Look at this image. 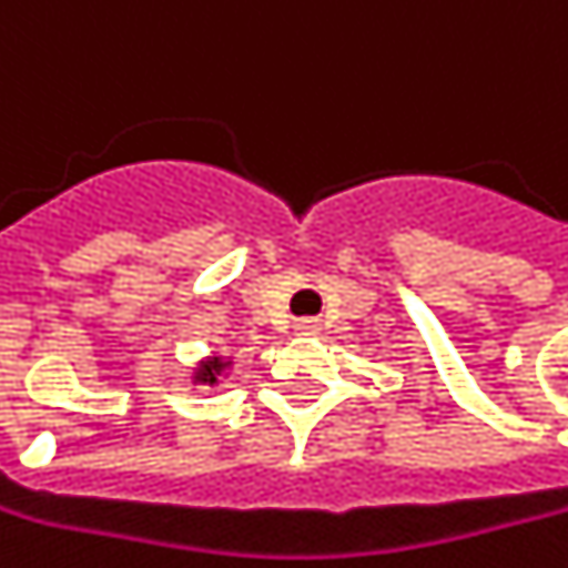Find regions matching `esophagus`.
Returning <instances> with one entry per match:
<instances>
[{"label": "esophagus", "mask_w": 568, "mask_h": 568, "mask_svg": "<svg viewBox=\"0 0 568 568\" xmlns=\"http://www.w3.org/2000/svg\"><path fill=\"white\" fill-rule=\"evenodd\" d=\"M295 328H297V335H313V332H316V323H313V320H301Z\"/></svg>", "instance_id": "34e87169"}]
</instances>
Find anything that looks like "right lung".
<instances>
[{"mask_svg":"<svg viewBox=\"0 0 568 568\" xmlns=\"http://www.w3.org/2000/svg\"><path fill=\"white\" fill-rule=\"evenodd\" d=\"M224 368H230V359L212 356V359H205V363L196 368L193 381H196V384H217V378H221V372H224Z\"/></svg>","mask_w":568,"mask_h":568,"instance_id":"add662e5","label":"right lung"}]
</instances>
